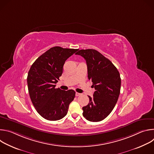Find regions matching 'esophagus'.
<instances>
[{
  "instance_id": "34e87169",
  "label": "esophagus",
  "mask_w": 154,
  "mask_h": 154,
  "mask_svg": "<svg viewBox=\"0 0 154 154\" xmlns=\"http://www.w3.org/2000/svg\"><path fill=\"white\" fill-rule=\"evenodd\" d=\"M80 95H81L80 93H75V96H80Z\"/></svg>"
}]
</instances>
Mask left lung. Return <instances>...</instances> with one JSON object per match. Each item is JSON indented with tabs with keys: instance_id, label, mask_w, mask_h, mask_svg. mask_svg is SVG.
<instances>
[{
	"instance_id": "left-lung-1",
	"label": "left lung",
	"mask_w": 154,
	"mask_h": 154,
	"mask_svg": "<svg viewBox=\"0 0 154 154\" xmlns=\"http://www.w3.org/2000/svg\"><path fill=\"white\" fill-rule=\"evenodd\" d=\"M76 55L86 60L88 77L95 91L90 102L82 108L83 116L88 121L99 122L113 109L120 94L121 80L117 68L110 60L94 49H82Z\"/></svg>"
}]
</instances>
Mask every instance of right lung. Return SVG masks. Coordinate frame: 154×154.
I'll use <instances>...</instances> for the list:
<instances>
[{
    "instance_id": "1",
    "label": "right lung",
    "mask_w": 154,
    "mask_h": 154,
    "mask_svg": "<svg viewBox=\"0 0 154 154\" xmlns=\"http://www.w3.org/2000/svg\"><path fill=\"white\" fill-rule=\"evenodd\" d=\"M79 49L55 46L39 57L33 63L27 75L28 90L37 112L49 121H57L68 113L75 92L56 88L63 73V65Z\"/></svg>"
}]
</instances>
